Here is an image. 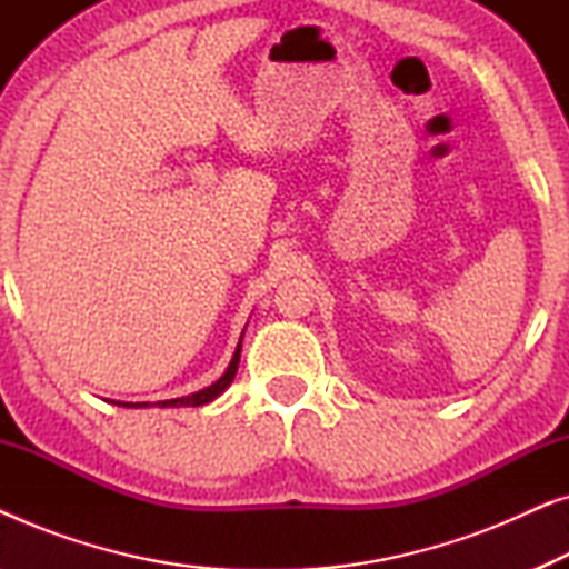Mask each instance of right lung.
<instances>
[{
  "label": "right lung",
  "instance_id": "obj_1",
  "mask_svg": "<svg viewBox=\"0 0 569 569\" xmlns=\"http://www.w3.org/2000/svg\"><path fill=\"white\" fill-rule=\"evenodd\" d=\"M238 362H240V345L236 349V355H232V360L228 365V370H224V376L217 380V383L201 388V391L191 393V396H181V399H170V401H158V407H201V403H209L214 401L217 396H220L224 388L232 383V378H236L238 372ZM123 407H147V403H123Z\"/></svg>",
  "mask_w": 569,
  "mask_h": 569
}]
</instances>
